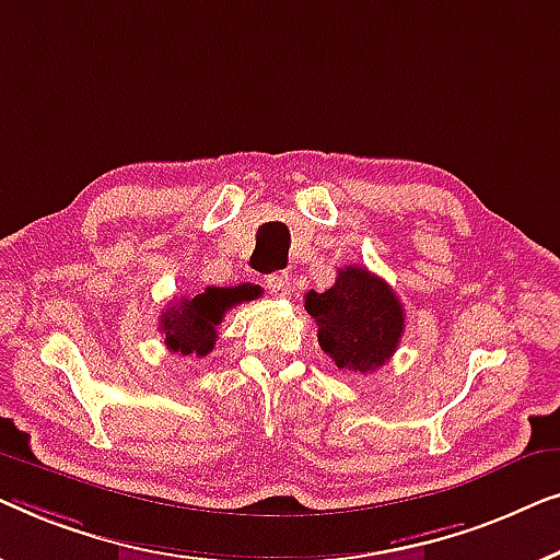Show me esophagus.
I'll use <instances>...</instances> for the list:
<instances>
[{
	"label": "esophagus",
	"mask_w": 560,
	"mask_h": 560,
	"mask_svg": "<svg viewBox=\"0 0 560 560\" xmlns=\"http://www.w3.org/2000/svg\"><path fill=\"white\" fill-rule=\"evenodd\" d=\"M266 287H269L271 294H277V296L291 294V279L287 277V273H271V277L266 279Z\"/></svg>",
	"instance_id": "34e87169"
}]
</instances>
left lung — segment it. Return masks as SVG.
<instances>
[{
  "label": "left lung",
  "instance_id": "obj_1",
  "mask_svg": "<svg viewBox=\"0 0 560 560\" xmlns=\"http://www.w3.org/2000/svg\"><path fill=\"white\" fill-rule=\"evenodd\" d=\"M317 322L319 348L337 368L373 373L396 352L404 335V306L393 289L365 266H345L327 291L304 294Z\"/></svg>",
  "mask_w": 560,
  "mask_h": 560
}]
</instances>
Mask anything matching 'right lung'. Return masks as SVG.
Listing matches in <instances>:
<instances>
[{"label":"right lung","mask_w":560,"mask_h":560,"mask_svg":"<svg viewBox=\"0 0 560 560\" xmlns=\"http://www.w3.org/2000/svg\"><path fill=\"white\" fill-rule=\"evenodd\" d=\"M254 296L256 287H248V283L235 289L208 287L202 294L179 296L162 312L160 329L164 345L170 352H179V355L205 358L218 340V325L223 322L225 312Z\"/></svg>","instance_id":"obj_1"}]
</instances>
